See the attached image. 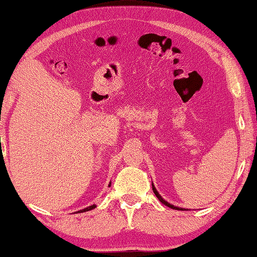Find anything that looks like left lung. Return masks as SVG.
<instances>
[{"label": "left lung", "instance_id": "obj_1", "mask_svg": "<svg viewBox=\"0 0 257 257\" xmlns=\"http://www.w3.org/2000/svg\"><path fill=\"white\" fill-rule=\"evenodd\" d=\"M153 190H154V193H155V195L157 196V198L160 200V202H162L164 205H166V206H168L169 208H173V209H177V210H188V209H185V208H180V207H177V206H174V205H172V204H169L168 202H166V200L162 197V196L159 195V193L157 192V189L155 188V185L153 184Z\"/></svg>", "mask_w": 257, "mask_h": 257}]
</instances>
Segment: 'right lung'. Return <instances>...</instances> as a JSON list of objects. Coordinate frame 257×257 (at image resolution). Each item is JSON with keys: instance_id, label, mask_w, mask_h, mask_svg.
Masks as SVG:
<instances>
[{"instance_id": "right-lung-1", "label": "right lung", "mask_w": 257, "mask_h": 257, "mask_svg": "<svg viewBox=\"0 0 257 257\" xmlns=\"http://www.w3.org/2000/svg\"><path fill=\"white\" fill-rule=\"evenodd\" d=\"M110 185H111V183L109 184V187H110ZM97 207V206L95 205H91V206H89V207H87V208H83V209H81V210H78L77 213H84V212H88V210H91V209H93V208H95Z\"/></svg>"}]
</instances>
